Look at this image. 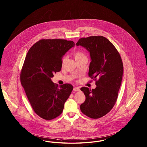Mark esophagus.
<instances>
[{"label":"esophagus","mask_w":147,"mask_h":147,"mask_svg":"<svg viewBox=\"0 0 147 147\" xmlns=\"http://www.w3.org/2000/svg\"><path fill=\"white\" fill-rule=\"evenodd\" d=\"M73 90H74V91H80V88H78V87L74 88Z\"/></svg>","instance_id":"1"}]
</instances>
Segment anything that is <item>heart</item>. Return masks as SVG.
I'll return each instance as SVG.
<instances>
[{
	"label": "heart",
	"instance_id": "heart-1",
	"mask_svg": "<svg viewBox=\"0 0 147 147\" xmlns=\"http://www.w3.org/2000/svg\"><path fill=\"white\" fill-rule=\"evenodd\" d=\"M74 58L76 59V60H78L79 59H82V57H86L85 56V55L82 53L81 51H76L75 53H74ZM65 58H63L62 59V62H64L65 61Z\"/></svg>",
	"mask_w": 147,
	"mask_h": 147
}]
</instances>
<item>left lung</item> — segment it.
I'll return each instance as SVG.
<instances>
[{
	"mask_svg": "<svg viewBox=\"0 0 147 147\" xmlns=\"http://www.w3.org/2000/svg\"><path fill=\"white\" fill-rule=\"evenodd\" d=\"M81 45L90 52L88 76L96 81L94 89L82 87L86 99L80 105L84 114L92 119L105 116L112 110L118 97L123 74V63L117 49L103 36L79 39Z\"/></svg>",
	"mask_w": 147,
	"mask_h": 147,
	"instance_id": "obj_1",
	"label": "left lung"
}]
</instances>
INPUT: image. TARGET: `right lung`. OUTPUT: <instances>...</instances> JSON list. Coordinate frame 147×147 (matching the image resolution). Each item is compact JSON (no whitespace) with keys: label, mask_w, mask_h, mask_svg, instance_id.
I'll return each mask as SVG.
<instances>
[{"label":"right lung","mask_w":147,"mask_h":147,"mask_svg":"<svg viewBox=\"0 0 147 147\" xmlns=\"http://www.w3.org/2000/svg\"><path fill=\"white\" fill-rule=\"evenodd\" d=\"M74 45L73 41L65 39H41L30 48L24 59L21 85L33 111L45 120L61 114L73 89L70 84L58 86L51 78L61 71L63 56Z\"/></svg>","instance_id":"1"}]
</instances>
